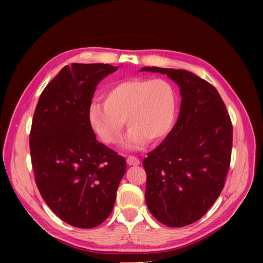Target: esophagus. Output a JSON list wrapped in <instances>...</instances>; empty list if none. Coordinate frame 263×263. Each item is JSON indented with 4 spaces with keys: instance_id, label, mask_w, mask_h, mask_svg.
<instances>
[{
    "instance_id": "1",
    "label": "esophagus",
    "mask_w": 263,
    "mask_h": 263,
    "mask_svg": "<svg viewBox=\"0 0 263 263\" xmlns=\"http://www.w3.org/2000/svg\"><path fill=\"white\" fill-rule=\"evenodd\" d=\"M127 163H128L129 165H139L140 164V160L138 158L134 157V156H129L128 158H127Z\"/></svg>"
}]
</instances>
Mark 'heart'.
Masks as SVG:
<instances>
[{
  "label": "heart",
  "instance_id": "b5f03b06",
  "mask_svg": "<svg viewBox=\"0 0 263 263\" xmlns=\"http://www.w3.org/2000/svg\"><path fill=\"white\" fill-rule=\"evenodd\" d=\"M103 104H91L87 118L94 133L108 145L121 141L125 122L129 127L124 147L140 150L149 140L158 142L170 133L177 112V97L163 79L134 78L106 87Z\"/></svg>",
  "mask_w": 263,
  "mask_h": 263
}]
</instances>
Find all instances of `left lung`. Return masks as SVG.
Segmentation results:
<instances>
[{
  "instance_id": "left-lung-1",
  "label": "left lung",
  "mask_w": 263,
  "mask_h": 263,
  "mask_svg": "<svg viewBox=\"0 0 263 263\" xmlns=\"http://www.w3.org/2000/svg\"><path fill=\"white\" fill-rule=\"evenodd\" d=\"M166 74L180 87L178 121L168 136L142 161L146 203L169 227L200 219L224 187L233 146V126L215 87L182 69L144 67Z\"/></svg>"
}]
</instances>
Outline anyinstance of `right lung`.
I'll list each match as a JSON object with an SVG mask.
<instances>
[{
  "instance_id": "1",
  "label": "right lung",
  "mask_w": 263,
  "mask_h": 263,
  "mask_svg": "<svg viewBox=\"0 0 263 263\" xmlns=\"http://www.w3.org/2000/svg\"><path fill=\"white\" fill-rule=\"evenodd\" d=\"M118 67L72 63L37 103L29 136L35 181L44 201L79 228L102 224L113 211L126 160L97 140L87 112L98 84Z\"/></svg>"
}]
</instances>
